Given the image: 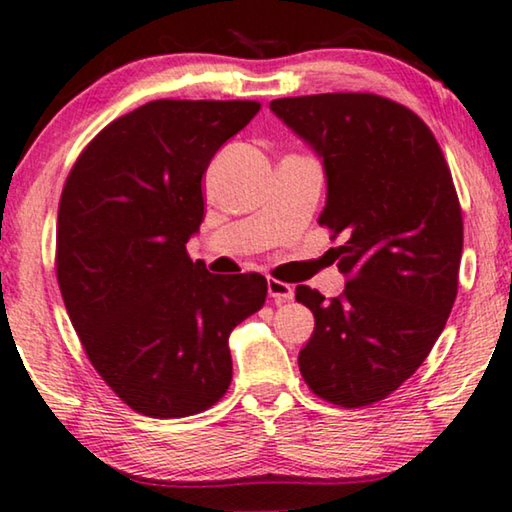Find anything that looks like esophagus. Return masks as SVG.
Listing matches in <instances>:
<instances>
[{
	"label": "esophagus",
	"mask_w": 512,
	"mask_h": 512,
	"mask_svg": "<svg viewBox=\"0 0 512 512\" xmlns=\"http://www.w3.org/2000/svg\"><path fill=\"white\" fill-rule=\"evenodd\" d=\"M268 293H270V298L277 302V305H281V302L293 300L295 291L291 284H284V281H279V279H268Z\"/></svg>",
	"instance_id": "34e87169"
}]
</instances>
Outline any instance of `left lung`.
<instances>
[{
	"label": "left lung",
	"instance_id": "8db88e82",
	"mask_svg": "<svg viewBox=\"0 0 512 512\" xmlns=\"http://www.w3.org/2000/svg\"><path fill=\"white\" fill-rule=\"evenodd\" d=\"M270 110L323 161L318 224L344 238V293L295 288L316 321L300 374L332 404H374L425 362L455 305L464 226L453 175L427 124L383 96H291Z\"/></svg>",
	"mask_w": 512,
	"mask_h": 512
}]
</instances>
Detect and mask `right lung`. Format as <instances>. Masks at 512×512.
<instances>
[{"instance_id":"obj_1","label":"right lung","mask_w":512,"mask_h":512,"mask_svg":"<svg viewBox=\"0 0 512 512\" xmlns=\"http://www.w3.org/2000/svg\"><path fill=\"white\" fill-rule=\"evenodd\" d=\"M256 101L159 99L110 122L66 177L57 281L101 379L150 418L210 409L233 379L228 337L263 307V274H212L187 242L203 173Z\"/></svg>"}]
</instances>
